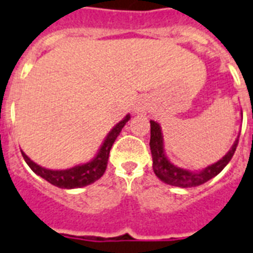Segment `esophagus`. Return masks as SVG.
<instances>
[{"label": "esophagus", "instance_id": "esophagus-1", "mask_svg": "<svg viewBox=\"0 0 253 253\" xmlns=\"http://www.w3.org/2000/svg\"><path fill=\"white\" fill-rule=\"evenodd\" d=\"M136 111L137 114H146L147 111H149V104H147L146 102H141L138 106H137Z\"/></svg>", "mask_w": 253, "mask_h": 253}]
</instances>
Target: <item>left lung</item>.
Returning a JSON list of instances; mask_svg holds the SVG:
<instances>
[{
	"label": "left lung",
	"instance_id": "left-lung-1",
	"mask_svg": "<svg viewBox=\"0 0 253 253\" xmlns=\"http://www.w3.org/2000/svg\"><path fill=\"white\" fill-rule=\"evenodd\" d=\"M238 141H239V137L235 139V142L231 149L226 153L225 157H222V159H219L218 162L208 166L204 169H200V171H189V169L177 167L169 162L165 153V141H163L161 125L157 121L150 120V150L151 157H153V169L158 179H161L163 183L173 185V187H197V185L209 181L214 176H217L231 161L236 146H238Z\"/></svg>",
	"mask_w": 253,
	"mask_h": 253
}]
</instances>
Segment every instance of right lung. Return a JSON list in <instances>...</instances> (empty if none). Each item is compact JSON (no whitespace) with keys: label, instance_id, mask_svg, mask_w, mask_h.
Instances as JSON below:
<instances>
[{"label":"right lung","instance_id":"right-lung-1","mask_svg":"<svg viewBox=\"0 0 253 253\" xmlns=\"http://www.w3.org/2000/svg\"><path fill=\"white\" fill-rule=\"evenodd\" d=\"M129 119H130V115H126L120 123H117L114 128L111 129V132L107 134L106 139L103 141L102 146L98 150L96 155L91 161L84 163V165L74 166L72 169H48L36 165L35 162H32L28 158L23 151H22V155H23L26 163L30 166V169L36 175H39L44 180L53 184L56 187L64 188V189L86 187V185H90L94 181L99 180L103 176V173L106 172L111 147L114 145L117 136L120 134L121 129L124 128V125L129 121Z\"/></svg>","mask_w":253,"mask_h":253}]
</instances>
